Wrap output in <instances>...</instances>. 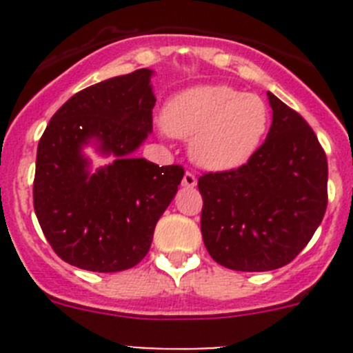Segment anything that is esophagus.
Masks as SVG:
<instances>
[{"label":"esophagus","instance_id":"1","mask_svg":"<svg viewBox=\"0 0 353 353\" xmlns=\"http://www.w3.org/2000/svg\"><path fill=\"white\" fill-rule=\"evenodd\" d=\"M196 183H198V180H196V174L191 173V171H187V173L183 174L182 185L187 187V189H194Z\"/></svg>","mask_w":353,"mask_h":353}]
</instances>
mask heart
Here are the masks:
<instances>
[{
    "instance_id": "1",
    "label": "heart",
    "mask_w": 353,
    "mask_h": 353,
    "mask_svg": "<svg viewBox=\"0 0 353 353\" xmlns=\"http://www.w3.org/2000/svg\"><path fill=\"white\" fill-rule=\"evenodd\" d=\"M269 105L256 93L203 84L174 95L164 111L171 136L191 141V159L208 171L245 166L269 130Z\"/></svg>"
}]
</instances>
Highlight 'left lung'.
<instances>
[{
    "label": "left lung",
    "mask_w": 353,
    "mask_h": 353,
    "mask_svg": "<svg viewBox=\"0 0 353 353\" xmlns=\"http://www.w3.org/2000/svg\"><path fill=\"white\" fill-rule=\"evenodd\" d=\"M272 125L239 170L199 176L201 235L226 269L285 267L307 245L327 208V157L304 118L267 92Z\"/></svg>",
    "instance_id": "left-lung-1"
}]
</instances>
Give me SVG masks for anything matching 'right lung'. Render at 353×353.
I'll return each instance as SVG.
<instances>
[{"mask_svg":"<svg viewBox=\"0 0 353 353\" xmlns=\"http://www.w3.org/2000/svg\"><path fill=\"white\" fill-rule=\"evenodd\" d=\"M154 70L105 79L70 97L37 150L33 205L43 235L67 263L120 272L146 256L183 179L180 166L136 157L152 134ZM92 148L113 158L92 170Z\"/></svg>","mask_w":353,"mask_h":353,"instance_id":"1","label":"right lung"}]
</instances>
